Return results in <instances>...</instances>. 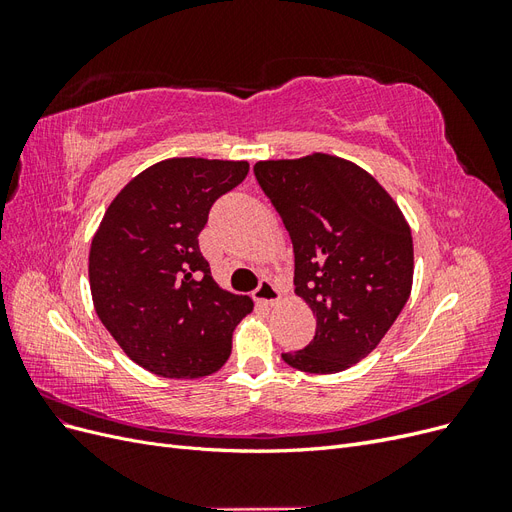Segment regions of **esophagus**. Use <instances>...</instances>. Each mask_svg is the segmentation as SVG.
I'll return each mask as SVG.
<instances>
[{
  "label": "esophagus",
  "mask_w": 512,
  "mask_h": 512,
  "mask_svg": "<svg viewBox=\"0 0 512 512\" xmlns=\"http://www.w3.org/2000/svg\"><path fill=\"white\" fill-rule=\"evenodd\" d=\"M254 301L262 303V305H275L277 301H280V290L275 288V284L271 280H260L258 288L254 290Z\"/></svg>",
  "instance_id": "obj_1"
}]
</instances>
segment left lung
I'll return each instance as SVG.
<instances>
[{
	"label": "left lung",
	"instance_id": "left-lung-1",
	"mask_svg": "<svg viewBox=\"0 0 512 512\" xmlns=\"http://www.w3.org/2000/svg\"><path fill=\"white\" fill-rule=\"evenodd\" d=\"M254 175L290 235L294 292L316 316L312 342L282 359L307 374L344 371L380 344L410 297V226L367 170L327 153L256 162Z\"/></svg>",
	"mask_w": 512,
	"mask_h": 512
}]
</instances>
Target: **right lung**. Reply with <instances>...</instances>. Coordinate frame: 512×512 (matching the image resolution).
<instances>
[{
  "instance_id": "1",
  "label": "right lung",
  "mask_w": 512,
  "mask_h": 512,
  "mask_svg": "<svg viewBox=\"0 0 512 512\" xmlns=\"http://www.w3.org/2000/svg\"><path fill=\"white\" fill-rule=\"evenodd\" d=\"M250 164L170 158L136 175L108 205L89 250L96 314L130 359L162 378H203L230 356L252 299L222 290L198 235L215 200Z\"/></svg>"
}]
</instances>
